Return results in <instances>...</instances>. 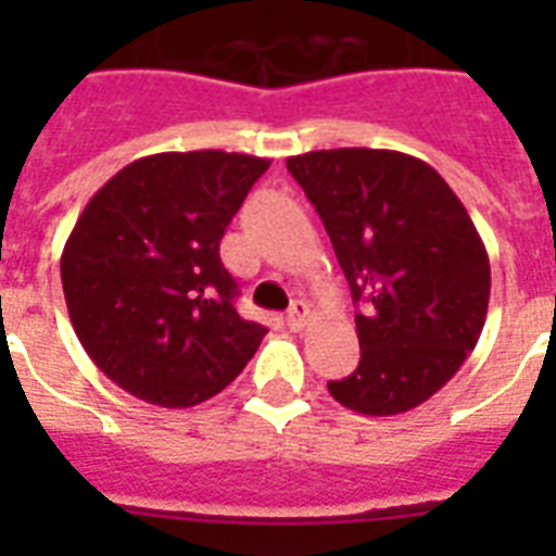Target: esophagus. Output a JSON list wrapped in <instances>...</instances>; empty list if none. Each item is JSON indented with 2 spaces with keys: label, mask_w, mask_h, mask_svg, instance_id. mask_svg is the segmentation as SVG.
Listing matches in <instances>:
<instances>
[{
  "label": "esophagus",
  "mask_w": 556,
  "mask_h": 556,
  "mask_svg": "<svg viewBox=\"0 0 556 556\" xmlns=\"http://www.w3.org/2000/svg\"><path fill=\"white\" fill-rule=\"evenodd\" d=\"M308 305L303 303V300H296L294 305H291V308H288V314H286V323H288V329H294V331H300L305 326V323H308Z\"/></svg>",
  "instance_id": "1"
}]
</instances>
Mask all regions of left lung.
Segmentation results:
<instances>
[{
	"instance_id": "8db88e82",
	"label": "left lung",
	"mask_w": 556,
	"mask_h": 556,
	"mask_svg": "<svg viewBox=\"0 0 556 556\" xmlns=\"http://www.w3.org/2000/svg\"><path fill=\"white\" fill-rule=\"evenodd\" d=\"M286 164L364 305L361 364L329 380L331 397L364 415L424 404L462 369L488 317L491 262L465 204L406 152L343 147Z\"/></svg>"
}]
</instances>
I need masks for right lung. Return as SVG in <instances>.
Listing matches in <instances>:
<instances>
[{
  "label": "right lung",
  "instance_id": "right-lung-1",
  "mask_svg": "<svg viewBox=\"0 0 556 556\" xmlns=\"http://www.w3.org/2000/svg\"><path fill=\"white\" fill-rule=\"evenodd\" d=\"M268 159L159 152L100 187L63 248L68 317L106 378L147 404L207 401L248 366L265 326L242 320L218 242Z\"/></svg>",
  "mask_w": 556,
  "mask_h": 556
}]
</instances>
